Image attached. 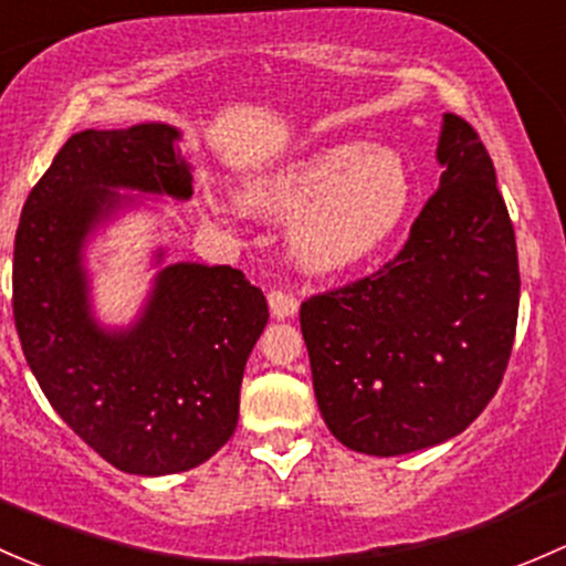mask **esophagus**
I'll return each mask as SVG.
<instances>
[{
	"label": "esophagus",
	"mask_w": 566,
	"mask_h": 566,
	"mask_svg": "<svg viewBox=\"0 0 566 566\" xmlns=\"http://www.w3.org/2000/svg\"><path fill=\"white\" fill-rule=\"evenodd\" d=\"M266 300H270L272 316L275 318H289L300 311V300H296V294H291L289 289H272L270 294H266Z\"/></svg>",
	"instance_id": "34e87169"
}]
</instances>
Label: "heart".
<instances>
[{"instance_id":"obj_1","label":"heart","mask_w":566,"mask_h":566,"mask_svg":"<svg viewBox=\"0 0 566 566\" xmlns=\"http://www.w3.org/2000/svg\"><path fill=\"white\" fill-rule=\"evenodd\" d=\"M409 190V171L392 149L340 144L294 163L248 198L266 212L296 214V259L307 270L329 272L365 259L387 240Z\"/></svg>"}]
</instances>
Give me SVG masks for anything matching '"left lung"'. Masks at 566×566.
<instances>
[{"label":"left lung","instance_id":"left-lung-1","mask_svg":"<svg viewBox=\"0 0 566 566\" xmlns=\"http://www.w3.org/2000/svg\"><path fill=\"white\" fill-rule=\"evenodd\" d=\"M436 155L439 190L398 255L300 311L326 428L365 455L463 433L496 395L515 343V229L491 155L458 114H444Z\"/></svg>","mask_w":566,"mask_h":566}]
</instances>
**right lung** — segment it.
<instances>
[{
  "label": "right lung",
  "instance_id": "1",
  "mask_svg": "<svg viewBox=\"0 0 566 566\" xmlns=\"http://www.w3.org/2000/svg\"><path fill=\"white\" fill-rule=\"evenodd\" d=\"M168 125L81 130L23 203L13 253V316L23 357L75 436L127 474L196 469L231 439L244 363L266 300L231 266L171 264L142 322H92L81 248L119 207L116 188L190 198L193 174Z\"/></svg>",
  "mask_w": 566,
  "mask_h": 566
}]
</instances>
